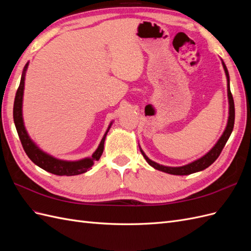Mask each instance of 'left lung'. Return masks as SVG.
<instances>
[{"label":"left lung","mask_w":251,"mask_h":251,"mask_svg":"<svg viewBox=\"0 0 251 251\" xmlns=\"http://www.w3.org/2000/svg\"><path fill=\"white\" fill-rule=\"evenodd\" d=\"M222 65L224 68V71L226 74V78H227V95H228V103H229V116H228V121H227V126L225 127V131L223 132L222 136L220 137V139L218 140V142L215 144V147L212 148L207 154H205L203 157L197 159V160L188 163L186 165H182V166H177V168H173V166H165V165H161L159 164L151 159L144 154V151L140 149L141 154L143 155L144 159H146L147 162L153 166L154 169L161 171L164 173H168L171 175H178V176H184V175H191L193 173H197L203 171L206 168H208L209 165H211L214 163L217 158L221 154V151L223 150V148L225 147V144L228 140L229 136L233 130V125H234V102H233V98L230 92V87H229V74H228V70L224 64V62L222 60Z\"/></svg>","instance_id":"obj_1"}]
</instances>
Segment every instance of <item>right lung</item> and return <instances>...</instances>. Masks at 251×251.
I'll use <instances>...</instances> for the list:
<instances>
[{"label":"right lung","mask_w":251,"mask_h":251,"mask_svg":"<svg viewBox=\"0 0 251 251\" xmlns=\"http://www.w3.org/2000/svg\"><path fill=\"white\" fill-rule=\"evenodd\" d=\"M28 64L29 63L25 65L24 70H23L21 82H20L19 89L17 91L16 98H14V103H13L14 125H16L19 137L22 142L23 148H24L25 153L34 164H36L37 166H40L41 169L47 171L51 174L57 175V176H75V175L86 173L87 171H89L91 168H92V165L94 164L95 161L100 160V156L102 155L104 140H105V137H107V134L112 126V123L110 124L107 132L104 133L100 146H98L97 150L93 153L92 157L81 159V160H77V161H66V160H60V159L54 158L53 156L45 153V151H43L31 140V138L29 137V135L24 126V120H23V110H22L23 95H24L25 75L28 68Z\"/></svg>","instance_id":"right-lung-1"}]
</instances>
